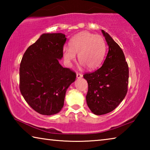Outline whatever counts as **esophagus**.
Instances as JSON below:
<instances>
[{"mask_svg": "<svg viewBox=\"0 0 150 150\" xmlns=\"http://www.w3.org/2000/svg\"><path fill=\"white\" fill-rule=\"evenodd\" d=\"M82 77H83L82 74H81V73H77V79L82 78Z\"/></svg>", "mask_w": 150, "mask_h": 150, "instance_id": "obj_1", "label": "esophagus"}]
</instances>
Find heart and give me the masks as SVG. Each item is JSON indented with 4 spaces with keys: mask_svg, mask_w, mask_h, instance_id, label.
Returning a JSON list of instances; mask_svg holds the SVG:
<instances>
[{
    "mask_svg": "<svg viewBox=\"0 0 150 150\" xmlns=\"http://www.w3.org/2000/svg\"><path fill=\"white\" fill-rule=\"evenodd\" d=\"M69 47L63 50V56L66 62L71 63L76 59L88 69H96L103 63L106 45L103 37L88 32H81L74 35L69 42Z\"/></svg>",
    "mask_w": 150,
    "mask_h": 150,
    "instance_id": "b5f03b06",
    "label": "heart"
}]
</instances>
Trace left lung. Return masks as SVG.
Listing matches in <instances>:
<instances>
[{
  "label": "left lung",
  "mask_w": 150,
  "mask_h": 150,
  "mask_svg": "<svg viewBox=\"0 0 150 150\" xmlns=\"http://www.w3.org/2000/svg\"><path fill=\"white\" fill-rule=\"evenodd\" d=\"M108 52L102 67L83 75L88 83L87 104L96 115H105L117 107L128 91L129 71L125 56L117 43L102 30Z\"/></svg>",
  "instance_id": "8db88e82"
}]
</instances>
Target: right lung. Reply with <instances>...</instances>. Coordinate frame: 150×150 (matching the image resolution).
I'll list each match as a JSON object with an SVG mask.
<instances>
[{
	"mask_svg": "<svg viewBox=\"0 0 150 150\" xmlns=\"http://www.w3.org/2000/svg\"><path fill=\"white\" fill-rule=\"evenodd\" d=\"M66 39L62 33L43 34L28 47L20 63V92L26 103L43 115L61 111L66 91L75 81V73L59 63Z\"/></svg>",
	"mask_w": 150,
	"mask_h": 150,
	"instance_id": "1",
	"label": "right lung"
}]
</instances>
